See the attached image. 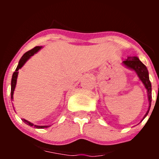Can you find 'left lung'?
<instances>
[{"mask_svg": "<svg viewBox=\"0 0 159 159\" xmlns=\"http://www.w3.org/2000/svg\"><path fill=\"white\" fill-rule=\"evenodd\" d=\"M123 64L124 65L127 66V67L130 68V69L135 71V72L137 73L138 76L140 79V80L143 82V84H144L145 88L147 90V93H148V99H149V103H150V106H149V109L147 111V112L146 113L145 116L148 115L149 111H150V108H151V99H152V96H151V81L149 80V73L147 71V68L143 63L139 60V59L136 57H129L127 60H125L123 61ZM143 118V119H144Z\"/></svg>", "mask_w": 159, "mask_h": 159, "instance_id": "obj_1", "label": "left lung"}]
</instances>
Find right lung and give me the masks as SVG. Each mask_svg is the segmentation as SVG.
<instances>
[{"label": "right lung", "instance_id": "1", "mask_svg": "<svg viewBox=\"0 0 159 159\" xmlns=\"http://www.w3.org/2000/svg\"><path fill=\"white\" fill-rule=\"evenodd\" d=\"M42 47H40V46H36V47H35L34 48L31 49V50L28 51L27 52H25V54L23 55V57H22L21 58H20V60L19 64H18L16 71H14L13 74H12V81H11V99H13V92H14V89H15V87H16V79H17V75H18V70H19L20 68H21L22 66H23L24 64L26 63V61H27V60H29L31 57H32V56H33L35 53L39 51V50ZM22 120H23V121L25 122L26 124H28L29 126H30V127H32V126H34L36 128H38V129H40V128L43 129V128H46V127H48V126H36V125L32 124V123L27 121V120H25V119H22Z\"/></svg>", "mask_w": 159, "mask_h": 159}]
</instances>
